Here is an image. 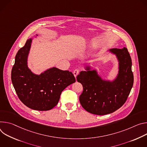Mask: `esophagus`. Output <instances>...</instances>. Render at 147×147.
<instances>
[{"label":"esophagus","mask_w":147,"mask_h":147,"mask_svg":"<svg viewBox=\"0 0 147 147\" xmlns=\"http://www.w3.org/2000/svg\"><path fill=\"white\" fill-rule=\"evenodd\" d=\"M79 71L78 69H75V70H74V76H75V78L77 76V75L79 74Z\"/></svg>","instance_id":"1"}]
</instances>
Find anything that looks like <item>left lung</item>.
Returning <instances> with one entry per match:
<instances>
[{"mask_svg":"<svg viewBox=\"0 0 147 147\" xmlns=\"http://www.w3.org/2000/svg\"><path fill=\"white\" fill-rule=\"evenodd\" d=\"M115 55L118 61V73L112 80L105 79L97 69L85 66L77 80L83 86L80 103L87 111L96 115H105L115 111L127 100L134 82L131 58L127 48H112L107 51Z\"/></svg>","mask_w":147,"mask_h":147,"instance_id":"obj_1","label":"left lung"}]
</instances>
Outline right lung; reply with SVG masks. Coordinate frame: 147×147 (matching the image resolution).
<instances>
[{
	"label": "right lung",
	"instance_id": "obj_1",
	"mask_svg": "<svg viewBox=\"0 0 147 147\" xmlns=\"http://www.w3.org/2000/svg\"><path fill=\"white\" fill-rule=\"evenodd\" d=\"M32 40V38L28 39L15 57L11 82L19 99L26 106L36 110H50L58 104L61 92L75 82V78L71 72L56 67L40 75L32 72L28 67Z\"/></svg>",
	"mask_w": 147,
	"mask_h": 147
}]
</instances>
